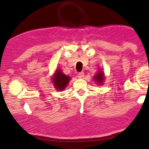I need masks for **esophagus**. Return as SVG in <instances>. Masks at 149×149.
<instances>
[{"instance_id":"1","label":"esophagus","mask_w":149,"mask_h":149,"mask_svg":"<svg viewBox=\"0 0 149 149\" xmlns=\"http://www.w3.org/2000/svg\"><path fill=\"white\" fill-rule=\"evenodd\" d=\"M84 76V73L83 71L80 72V73H79V75H78V78H79V79H81V78H83Z\"/></svg>"}]
</instances>
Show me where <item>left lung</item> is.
<instances>
[{
  "label": "left lung",
  "mask_w": 149,
  "mask_h": 149,
  "mask_svg": "<svg viewBox=\"0 0 149 149\" xmlns=\"http://www.w3.org/2000/svg\"><path fill=\"white\" fill-rule=\"evenodd\" d=\"M104 72L102 71V70H99L98 73L94 76V80L97 82V84H102L104 82Z\"/></svg>",
  "instance_id": "obj_1"
}]
</instances>
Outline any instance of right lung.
Listing matches in <instances>:
<instances>
[{
    "instance_id": "obj_1",
    "label": "right lung",
    "mask_w": 149,
    "mask_h": 149,
    "mask_svg": "<svg viewBox=\"0 0 149 149\" xmlns=\"http://www.w3.org/2000/svg\"><path fill=\"white\" fill-rule=\"evenodd\" d=\"M52 80L55 88L58 91H63L67 86L68 84L70 81V78L64 74L61 70L57 69L55 74L52 76Z\"/></svg>"
}]
</instances>
